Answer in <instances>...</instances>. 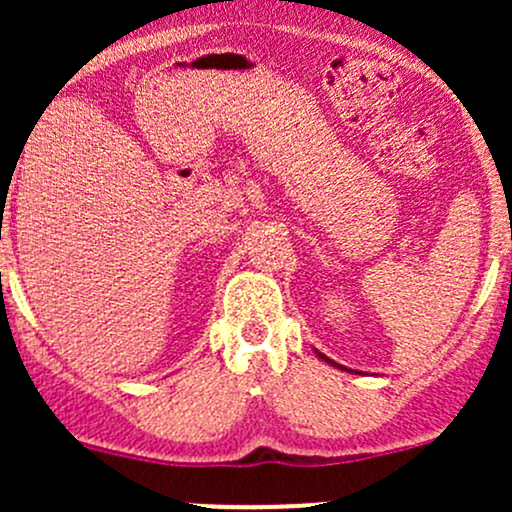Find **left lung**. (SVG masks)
<instances>
[{
    "label": "left lung",
    "mask_w": 512,
    "mask_h": 512,
    "mask_svg": "<svg viewBox=\"0 0 512 512\" xmlns=\"http://www.w3.org/2000/svg\"><path fill=\"white\" fill-rule=\"evenodd\" d=\"M315 354H317V356H320V358H322V361H325V363H330V366H334V368H342V370H349V368L339 366V363H337V361H332V358H327L325 354H322V351H317V349H315ZM351 373H354V370H351Z\"/></svg>",
    "instance_id": "8db88e82"
}]
</instances>
